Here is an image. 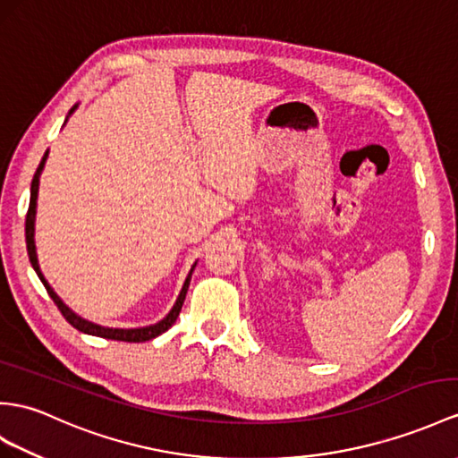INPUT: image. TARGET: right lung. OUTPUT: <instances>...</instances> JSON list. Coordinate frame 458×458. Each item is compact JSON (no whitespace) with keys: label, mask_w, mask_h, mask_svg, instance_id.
<instances>
[{"label":"right lung","mask_w":458,"mask_h":458,"mask_svg":"<svg viewBox=\"0 0 458 458\" xmlns=\"http://www.w3.org/2000/svg\"><path fill=\"white\" fill-rule=\"evenodd\" d=\"M75 106L70 110V113H73ZM48 157V151L44 153V157L38 165V169L35 173V176H32V184H30V202H29V211H27V219H25V237H27V252H29V260L32 264V267H35V272L38 274L40 282L44 284V287H47V292L50 295V299L55 303V307L60 309V313L64 315V318L70 322V325L73 328H77L80 332H85V334H91V336H100V338H106V340H118V342H148V340H153L155 336H159V334H163L165 330H169L174 320L178 317V313H181L182 309V303L186 299V292H188V285H191V276H192V270L191 274H188L186 282H184V287L181 295H178L176 303L173 307V310L169 315H166L161 322H157V325L153 327H145V328H131V330H120V328H105V327H97L93 325V322H87L83 318H80L77 315H73L72 310L65 307L62 303V299L54 293V289L48 285V282L44 280V276L40 274V267H38V260H37V250H35V214H37V196H38V176L42 173V166H44V161H47Z\"/></svg>","instance_id":"1"}]
</instances>
